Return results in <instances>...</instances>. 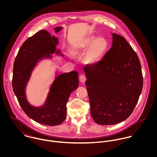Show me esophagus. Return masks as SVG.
<instances>
[{"instance_id":"obj_1","label":"esophagus","mask_w":157,"mask_h":157,"mask_svg":"<svg viewBox=\"0 0 157 157\" xmlns=\"http://www.w3.org/2000/svg\"><path fill=\"white\" fill-rule=\"evenodd\" d=\"M79 80H80V82H81V83H85V81H86V77L84 75H83V74H82L80 77H79Z\"/></svg>"}]
</instances>
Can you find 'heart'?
Listing matches in <instances>:
<instances>
[{
  "instance_id": "heart-1",
  "label": "heart",
  "mask_w": 157,
  "mask_h": 157,
  "mask_svg": "<svg viewBox=\"0 0 157 157\" xmlns=\"http://www.w3.org/2000/svg\"><path fill=\"white\" fill-rule=\"evenodd\" d=\"M108 47V42L105 37L91 35L75 42L72 45L71 51L74 56L81 55L85 52L83 63L86 65H94L102 59Z\"/></svg>"
}]
</instances>
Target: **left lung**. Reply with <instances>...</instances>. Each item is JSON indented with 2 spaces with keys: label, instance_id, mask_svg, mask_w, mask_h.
Segmentation results:
<instances>
[{
  "label": "left lung",
  "instance_id": "obj_1",
  "mask_svg": "<svg viewBox=\"0 0 157 157\" xmlns=\"http://www.w3.org/2000/svg\"><path fill=\"white\" fill-rule=\"evenodd\" d=\"M112 36V47L102 60L84 67L90 114L101 125L126 120L134 109L143 83L136 52L123 37Z\"/></svg>",
  "mask_w": 157,
  "mask_h": 157
}]
</instances>
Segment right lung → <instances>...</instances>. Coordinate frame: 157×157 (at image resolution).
I'll return each mask as SVG.
<instances>
[{"instance_id":"1","label":"right lung","mask_w":157,"mask_h":157,"mask_svg":"<svg viewBox=\"0 0 157 157\" xmlns=\"http://www.w3.org/2000/svg\"><path fill=\"white\" fill-rule=\"evenodd\" d=\"M62 26L56 27L55 33L60 31ZM46 30H40L24 42L16 57L12 80L13 89L19 105L25 113L34 121L48 126H57L67 117V103L72 91L79 84L76 71L58 75L49 88L44 104L34 106L28 101L26 88L32 72L37 63L44 59H51V54L62 57L60 50H56L59 39Z\"/></svg>"}]
</instances>
